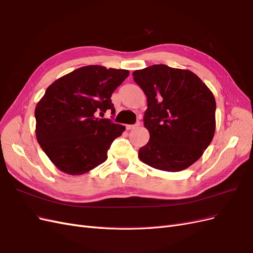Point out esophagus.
<instances>
[{"label":"esophagus","instance_id":"obj_1","mask_svg":"<svg viewBox=\"0 0 253 253\" xmlns=\"http://www.w3.org/2000/svg\"><path fill=\"white\" fill-rule=\"evenodd\" d=\"M138 126H139V122H137V123L134 124V125H126V129H127V130H131V129L137 128Z\"/></svg>","mask_w":253,"mask_h":253}]
</instances>
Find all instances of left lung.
<instances>
[{
	"mask_svg": "<svg viewBox=\"0 0 253 253\" xmlns=\"http://www.w3.org/2000/svg\"><path fill=\"white\" fill-rule=\"evenodd\" d=\"M147 97L144 126L149 142L138 150L144 164L167 172L192 166L209 147L216 129V100L189 70L154 64L132 73Z\"/></svg>",
	"mask_w": 253,
	"mask_h": 253,
	"instance_id": "1",
	"label": "left lung"
}]
</instances>
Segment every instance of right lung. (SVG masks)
I'll list each match as a JSON object with an SVG mask.
<instances>
[{"label": "right lung", "instance_id": "right-lung-1", "mask_svg": "<svg viewBox=\"0 0 253 253\" xmlns=\"http://www.w3.org/2000/svg\"><path fill=\"white\" fill-rule=\"evenodd\" d=\"M128 70L86 65L54 81L35 107L37 142L50 161L70 175L87 173L107 160L125 126L100 119L116 109L110 97Z\"/></svg>", "mask_w": 253, "mask_h": 253}]
</instances>
